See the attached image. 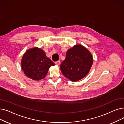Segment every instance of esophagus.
I'll list each match as a JSON object with an SVG mask.
<instances>
[{
  "instance_id": "obj_1",
  "label": "esophagus",
  "mask_w": 124,
  "mask_h": 124,
  "mask_svg": "<svg viewBox=\"0 0 124 124\" xmlns=\"http://www.w3.org/2000/svg\"><path fill=\"white\" fill-rule=\"evenodd\" d=\"M55 64H56V65H59L60 64V61H56L55 62Z\"/></svg>"
}]
</instances>
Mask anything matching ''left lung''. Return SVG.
<instances>
[{
    "instance_id": "obj_1",
    "label": "left lung",
    "mask_w": 124,
    "mask_h": 124,
    "mask_svg": "<svg viewBox=\"0 0 124 124\" xmlns=\"http://www.w3.org/2000/svg\"><path fill=\"white\" fill-rule=\"evenodd\" d=\"M93 61L90 52L83 46L77 45L67 51L60 69L64 77L72 82H77L88 74Z\"/></svg>"
}]
</instances>
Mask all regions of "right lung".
<instances>
[{
	"instance_id": "obj_1",
	"label": "right lung",
	"mask_w": 124,
	"mask_h": 124,
	"mask_svg": "<svg viewBox=\"0 0 124 124\" xmlns=\"http://www.w3.org/2000/svg\"><path fill=\"white\" fill-rule=\"evenodd\" d=\"M54 65L55 64L46 56L45 52L37 47L27 51L21 61L25 74L35 80L45 78L50 67Z\"/></svg>"
}]
</instances>
